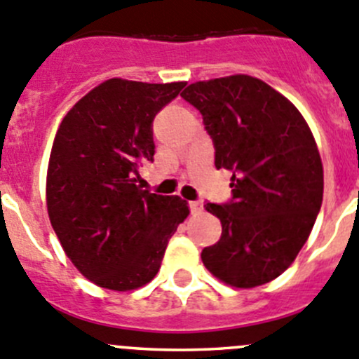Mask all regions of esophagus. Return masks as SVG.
Returning <instances> with one entry per match:
<instances>
[{
    "mask_svg": "<svg viewBox=\"0 0 359 359\" xmlns=\"http://www.w3.org/2000/svg\"><path fill=\"white\" fill-rule=\"evenodd\" d=\"M189 209L193 214H198V212H202L203 205H202V202H189Z\"/></svg>",
    "mask_w": 359,
    "mask_h": 359,
    "instance_id": "34e87169",
    "label": "esophagus"
}]
</instances>
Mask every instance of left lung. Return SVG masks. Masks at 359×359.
Masks as SVG:
<instances>
[{"label": "left lung", "instance_id": "1", "mask_svg": "<svg viewBox=\"0 0 359 359\" xmlns=\"http://www.w3.org/2000/svg\"><path fill=\"white\" fill-rule=\"evenodd\" d=\"M180 95L202 113L216 168L233 173L232 202L203 205L223 226L203 266L236 289L269 283L296 260L323 205L316 138L299 109L253 76L196 81Z\"/></svg>", "mask_w": 359, "mask_h": 359}]
</instances>
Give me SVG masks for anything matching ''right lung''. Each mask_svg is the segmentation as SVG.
Masks as SVG:
<instances>
[{
  "label": "right lung",
  "mask_w": 359,
  "mask_h": 359,
  "mask_svg": "<svg viewBox=\"0 0 359 359\" xmlns=\"http://www.w3.org/2000/svg\"><path fill=\"white\" fill-rule=\"evenodd\" d=\"M184 86L108 79L74 104L56 130L46 180L49 219L70 262L102 289L147 285L189 216L180 196L136 184L138 164L154 161V118Z\"/></svg>",
  "instance_id": "add662e5"
}]
</instances>
